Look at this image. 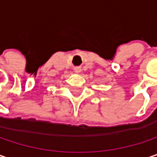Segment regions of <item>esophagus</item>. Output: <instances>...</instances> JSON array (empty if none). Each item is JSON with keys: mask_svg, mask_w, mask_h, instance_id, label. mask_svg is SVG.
<instances>
[{"mask_svg": "<svg viewBox=\"0 0 157 157\" xmlns=\"http://www.w3.org/2000/svg\"><path fill=\"white\" fill-rule=\"evenodd\" d=\"M74 72H75V74H80V73L82 72V68H81V67H78V66H77V67H75V68H74Z\"/></svg>", "mask_w": 157, "mask_h": 157, "instance_id": "34e87169", "label": "esophagus"}]
</instances>
